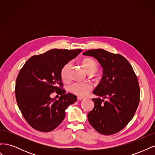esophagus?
<instances>
[{
  "instance_id": "esophagus-1",
  "label": "esophagus",
  "mask_w": 155,
  "mask_h": 155,
  "mask_svg": "<svg viewBox=\"0 0 155 155\" xmlns=\"http://www.w3.org/2000/svg\"><path fill=\"white\" fill-rule=\"evenodd\" d=\"M84 97H81V96H78V100H79V101H81V100H83L84 99Z\"/></svg>"
}]
</instances>
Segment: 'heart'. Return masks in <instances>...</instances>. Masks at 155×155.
I'll use <instances>...</instances> for the list:
<instances>
[{
    "mask_svg": "<svg viewBox=\"0 0 155 155\" xmlns=\"http://www.w3.org/2000/svg\"><path fill=\"white\" fill-rule=\"evenodd\" d=\"M82 65L88 74H93L97 70V63L90 58H86L82 61ZM71 63H68L61 70V78L64 81H66L69 78V70ZM93 88L92 84L90 82H74L69 86L70 92L79 96H86L89 94Z\"/></svg>",
    "mask_w": 155,
    "mask_h": 155,
    "instance_id": "1",
    "label": "heart"
}]
</instances>
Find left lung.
Returning <instances> with one entry per match:
<instances>
[{"instance_id": "1", "label": "left lung", "mask_w": 155, "mask_h": 155, "mask_svg": "<svg viewBox=\"0 0 155 155\" xmlns=\"http://www.w3.org/2000/svg\"><path fill=\"white\" fill-rule=\"evenodd\" d=\"M83 55L96 59L104 69L101 82L93 91L98 97L92 99L94 107L87 114L89 123L102 134H115L129 124L138 108L140 87L137 77L128 61L120 54L95 49ZM105 98L107 101H104Z\"/></svg>"}]
</instances>
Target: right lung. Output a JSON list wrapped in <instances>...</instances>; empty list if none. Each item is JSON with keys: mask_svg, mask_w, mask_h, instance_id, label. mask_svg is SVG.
<instances>
[{"mask_svg": "<svg viewBox=\"0 0 155 155\" xmlns=\"http://www.w3.org/2000/svg\"><path fill=\"white\" fill-rule=\"evenodd\" d=\"M80 49H52L30 58L18 73L15 83L16 100L25 119L41 132L53 130L62 122L68 106L77 101L72 94H65L61 70L81 52ZM61 95L52 99L51 93Z\"/></svg>", "mask_w": 155, "mask_h": 155, "instance_id": "1", "label": "right lung"}]
</instances>
